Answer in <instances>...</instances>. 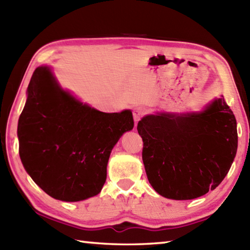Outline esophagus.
Returning <instances> with one entry per match:
<instances>
[{
	"label": "esophagus",
	"instance_id": "esophagus-1",
	"mask_svg": "<svg viewBox=\"0 0 250 250\" xmlns=\"http://www.w3.org/2000/svg\"><path fill=\"white\" fill-rule=\"evenodd\" d=\"M144 115H145V109L143 108V107H136V108H134V110H133V117H134L135 122L140 121L142 117L144 116Z\"/></svg>",
	"mask_w": 250,
	"mask_h": 250
}]
</instances>
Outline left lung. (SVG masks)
<instances>
[{"label":"left lung","instance_id":"1","mask_svg":"<svg viewBox=\"0 0 250 250\" xmlns=\"http://www.w3.org/2000/svg\"><path fill=\"white\" fill-rule=\"evenodd\" d=\"M137 131L148 180L172 200H192L218 187L237 150L236 119L222 95L200 113L147 115Z\"/></svg>","mask_w":250,"mask_h":250}]
</instances>
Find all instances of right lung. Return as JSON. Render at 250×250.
<instances>
[{
	"label": "right lung",
	"instance_id": "obj_1",
	"mask_svg": "<svg viewBox=\"0 0 250 250\" xmlns=\"http://www.w3.org/2000/svg\"><path fill=\"white\" fill-rule=\"evenodd\" d=\"M130 109L103 113L61 89L49 67L34 71L18 121L19 155L45 192L65 202L100 193L116 143L133 129Z\"/></svg>",
	"mask_w": 250,
	"mask_h": 250
}]
</instances>
